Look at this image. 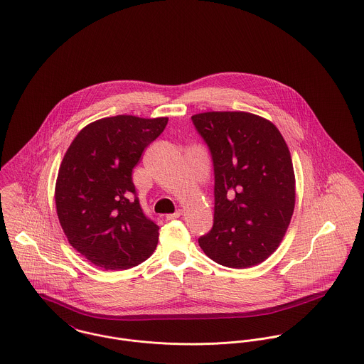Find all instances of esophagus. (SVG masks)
<instances>
[{"mask_svg":"<svg viewBox=\"0 0 364 364\" xmlns=\"http://www.w3.org/2000/svg\"><path fill=\"white\" fill-rule=\"evenodd\" d=\"M181 215H182V211L178 210V211H175V213H172V214H166V218L169 221V220H176V218H179Z\"/></svg>","mask_w":364,"mask_h":364,"instance_id":"1","label":"esophagus"}]
</instances>
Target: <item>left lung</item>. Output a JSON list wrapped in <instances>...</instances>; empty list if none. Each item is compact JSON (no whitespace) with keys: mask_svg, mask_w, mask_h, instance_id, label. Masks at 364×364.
I'll return each instance as SVG.
<instances>
[{"mask_svg":"<svg viewBox=\"0 0 364 364\" xmlns=\"http://www.w3.org/2000/svg\"><path fill=\"white\" fill-rule=\"evenodd\" d=\"M214 166V225L203 252L231 268L260 264L279 246L295 208V172L277 127L243 111L192 117Z\"/></svg>","mask_w":364,"mask_h":364,"instance_id":"obj_1","label":"left lung"}]
</instances>
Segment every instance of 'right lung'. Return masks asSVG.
Returning <instances> with one entry per match:
<instances>
[{"label":"right lung","mask_w":364,"mask_h":364,"mask_svg":"<svg viewBox=\"0 0 364 364\" xmlns=\"http://www.w3.org/2000/svg\"><path fill=\"white\" fill-rule=\"evenodd\" d=\"M166 124V117L102 118L68 147L55 183L57 214L70 246L90 263L127 269L153 255L160 228L140 207L132 171Z\"/></svg>","instance_id":"1"}]
</instances>
